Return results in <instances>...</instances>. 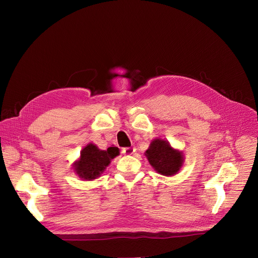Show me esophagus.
Here are the masks:
<instances>
[{
    "mask_svg": "<svg viewBox=\"0 0 258 258\" xmlns=\"http://www.w3.org/2000/svg\"><path fill=\"white\" fill-rule=\"evenodd\" d=\"M135 151H136V150H135L134 147H123V148H122V153L126 154V155L134 154Z\"/></svg>",
    "mask_w": 258,
    "mask_h": 258,
    "instance_id": "obj_1",
    "label": "esophagus"
}]
</instances>
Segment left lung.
Segmentation results:
<instances>
[{
	"mask_svg": "<svg viewBox=\"0 0 258 258\" xmlns=\"http://www.w3.org/2000/svg\"><path fill=\"white\" fill-rule=\"evenodd\" d=\"M145 154L153 168L162 175L175 174L183 163V154L160 139L154 140Z\"/></svg>",
	"mask_w": 258,
	"mask_h": 258,
	"instance_id": "1",
	"label": "left lung"
}]
</instances>
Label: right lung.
Returning <instances> with one entry per match:
<instances>
[{"mask_svg":"<svg viewBox=\"0 0 258 258\" xmlns=\"http://www.w3.org/2000/svg\"><path fill=\"white\" fill-rule=\"evenodd\" d=\"M119 154L117 147H108L106 151H101L93 145L88 144L81 153V159L75 162V171L82 178L93 179L100 176L103 172L105 167L108 166L111 159L115 158Z\"/></svg>","mask_w":258,"mask_h":258,"instance_id":"obj_1","label":"right lung"}]
</instances>
